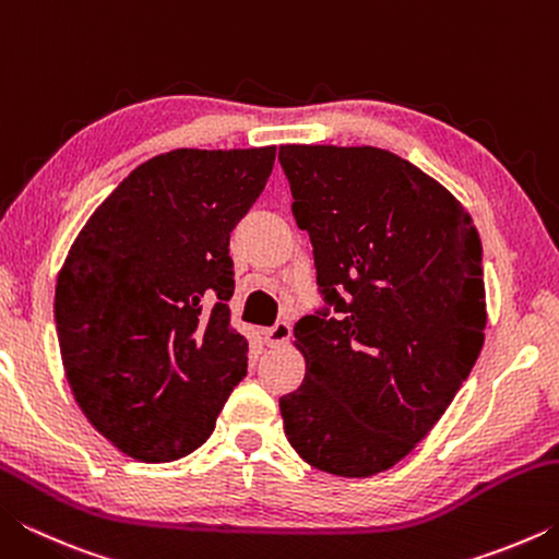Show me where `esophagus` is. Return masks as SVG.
<instances>
[{
	"mask_svg": "<svg viewBox=\"0 0 559 559\" xmlns=\"http://www.w3.org/2000/svg\"><path fill=\"white\" fill-rule=\"evenodd\" d=\"M288 337H290V323H286V320H276L271 328L263 330V340H266V345H283Z\"/></svg>",
	"mask_w": 559,
	"mask_h": 559,
	"instance_id": "obj_1",
	"label": "esophagus"
}]
</instances>
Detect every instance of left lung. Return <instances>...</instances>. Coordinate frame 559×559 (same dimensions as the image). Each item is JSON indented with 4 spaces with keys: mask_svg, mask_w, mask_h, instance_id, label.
I'll return each instance as SVG.
<instances>
[{
    "mask_svg": "<svg viewBox=\"0 0 559 559\" xmlns=\"http://www.w3.org/2000/svg\"><path fill=\"white\" fill-rule=\"evenodd\" d=\"M323 302L293 335L306 380L278 400L290 447L345 478L392 468L484 347L480 239L456 197L377 147L283 145Z\"/></svg>",
    "mask_w": 559,
    "mask_h": 559,
    "instance_id": "left-lung-1",
    "label": "left lung"
}]
</instances>
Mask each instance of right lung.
Instances as JSON below:
<instances>
[{
  "label": "right lung",
  "instance_id": "add662e5",
  "mask_svg": "<svg viewBox=\"0 0 559 559\" xmlns=\"http://www.w3.org/2000/svg\"><path fill=\"white\" fill-rule=\"evenodd\" d=\"M273 159L276 147L147 159L71 246L53 300L66 377L93 427L132 459L200 449L243 380L229 239Z\"/></svg>",
  "mask_w": 559,
  "mask_h": 559
}]
</instances>
